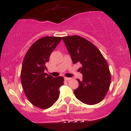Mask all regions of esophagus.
Listing matches in <instances>:
<instances>
[{
    "instance_id": "obj_1",
    "label": "esophagus",
    "mask_w": 131,
    "mask_h": 131,
    "mask_svg": "<svg viewBox=\"0 0 131 131\" xmlns=\"http://www.w3.org/2000/svg\"><path fill=\"white\" fill-rule=\"evenodd\" d=\"M64 79H65V80H66V81L70 80L71 79V78H69V77H64Z\"/></svg>"
}]
</instances>
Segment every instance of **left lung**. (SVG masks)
Returning a JSON list of instances; mask_svg holds the SVG:
<instances>
[{"label": "left lung", "mask_w": 131, "mask_h": 131, "mask_svg": "<svg viewBox=\"0 0 131 131\" xmlns=\"http://www.w3.org/2000/svg\"><path fill=\"white\" fill-rule=\"evenodd\" d=\"M74 64L79 62L83 80L77 79L79 87L74 91L75 96L82 102L95 105L104 99L109 89L111 74L108 65L96 46L84 37L73 36L63 37Z\"/></svg>", "instance_id": "8db88e82"}]
</instances>
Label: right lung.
Segmentation results:
<instances>
[{"instance_id":"add662e5","label":"right lung","mask_w":131,"mask_h":131,"mask_svg":"<svg viewBox=\"0 0 131 131\" xmlns=\"http://www.w3.org/2000/svg\"><path fill=\"white\" fill-rule=\"evenodd\" d=\"M62 37L46 36L37 40L29 48L22 65L21 81L29 101L36 107L46 109L59 96V87L63 85V77H53L44 73L46 63Z\"/></svg>"}]
</instances>
